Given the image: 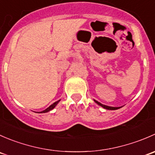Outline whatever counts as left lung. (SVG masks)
<instances>
[{"label": "left lung", "mask_w": 155, "mask_h": 155, "mask_svg": "<svg viewBox=\"0 0 155 155\" xmlns=\"http://www.w3.org/2000/svg\"><path fill=\"white\" fill-rule=\"evenodd\" d=\"M94 102L96 103L97 104H98V105H99V106H101V107H102L103 108H104V109H109V110H116V109H120V108L122 107H109V106L104 105V104H101V103L98 102V101H97L96 100H94Z\"/></svg>", "instance_id": "left-lung-1"}]
</instances>
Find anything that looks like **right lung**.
Returning <instances> with one entry per match:
<instances>
[{"label": "right lung", "instance_id": "right-lung-1", "mask_svg": "<svg viewBox=\"0 0 155 155\" xmlns=\"http://www.w3.org/2000/svg\"><path fill=\"white\" fill-rule=\"evenodd\" d=\"M60 101H61V100H59V101H56V102H54V104H51V106H49V107H48L47 108V109H45V110L42 111V112H39L38 113H45V112H49V111L52 110V109H54V108L56 106L58 105V103L60 102Z\"/></svg>", "mask_w": 155, "mask_h": 155}]
</instances>
